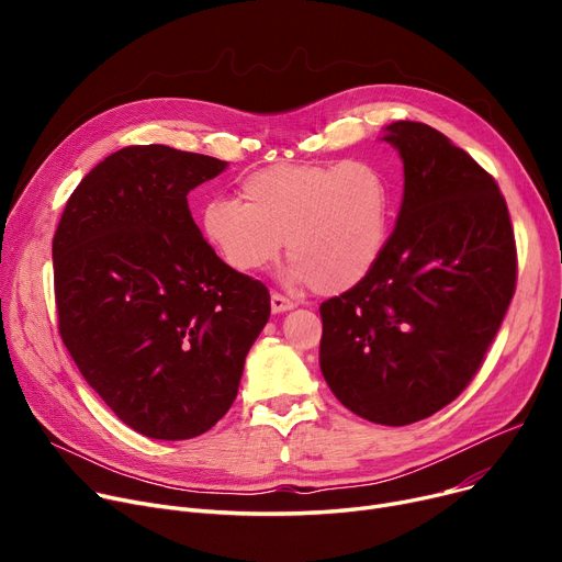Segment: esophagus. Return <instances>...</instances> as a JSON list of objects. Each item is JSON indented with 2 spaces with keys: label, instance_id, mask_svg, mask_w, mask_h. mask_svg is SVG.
Returning <instances> with one entry per match:
<instances>
[{
  "label": "esophagus",
  "instance_id": "1",
  "mask_svg": "<svg viewBox=\"0 0 562 562\" xmlns=\"http://www.w3.org/2000/svg\"><path fill=\"white\" fill-rule=\"evenodd\" d=\"M293 307H296V303H293L291 299L282 296V293H271V310H273V314L286 312V310H293Z\"/></svg>",
  "mask_w": 562,
  "mask_h": 562
}]
</instances>
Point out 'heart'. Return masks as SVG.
Returning a JSON list of instances; mask_svg holds the SVG:
<instances>
[{
	"label": "heart",
	"mask_w": 562,
	"mask_h": 562,
	"mask_svg": "<svg viewBox=\"0 0 562 562\" xmlns=\"http://www.w3.org/2000/svg\"><path fill=\"white\" fill-rule=\"evenodd\" d=\"M241 195L214 198L200 216L204 241L236 273L266 269L286 236L289 276L318 293H341L387 248L394 191L371 161L273 164L246 175Z\"/></svg>",
	"instance_id": "1"
}]
</instances>
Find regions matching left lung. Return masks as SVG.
<instances>
[{
  "instance_id": "1",
  "label": "left lung",
  "mask_w": 562,
  "mask_h": 562,
  "mask_svg": "<svg viewBox=\"0 0 562 562\" xmlns=\"http://www.w3.org/2000/svg\"><path fill=\"white\" fill-rule=\"evenodd\" d=\"M403 202L375 269L318 307L321 373L358 417L422 422L476 375L517 280L515 234L494 177L445 134L396 121Z\"/></svg>"
}]
</instances>
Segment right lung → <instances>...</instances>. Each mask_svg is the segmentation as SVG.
<instances>
[{
  "label": "right lung",
  "instance_id": "right-lung-1",
  "mask_svg": "<svg viewBox=\"0 0 562 562\" xmlns=\"http://www.w3.org/2000/svg\"><path fill=\"white\" fill-rule=\"evenodd\" d=\"M227 161L130 145L88 172L58 221V333L113 415L153 439L210 430L271 316L259 280L202 239L189 191Z\"/></svg>",
  "mask_w": 562,
  "mask_h": 562
}]
</instances>
